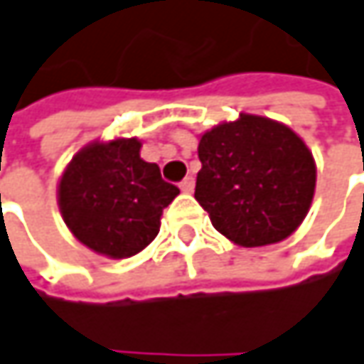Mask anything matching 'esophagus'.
<instances>
[{"mask_svg": "<svg viewBox=\"0 0 364 364\" xmlns=\"http://www.w3.org/2000/svg\"><path fill=\"white\" fill-rule=\"evenodd\" d=\"M179 187H181V191L189 193V191H193V187H196V179H193V177H185V179L179 183Z\"/></svg>", "mask_w": 364, "mask_h": 364, "instance_id": "esophagus-1", "label": "esophagus"}]
</instances>
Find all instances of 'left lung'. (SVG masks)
Returning <instances> with one entry per match:
<instances>
[{
	"label": "left lung",
	"instance_id": "8db88e82",
	"mask_svg": "<svg viewBox=\"0 0 364 364\" xmlns=\"http://www.w3.org/2000/svg\"><path fill=\"white\" fill-rule=\"evenodd\" d=\"M196 200L218 233L254 248L285 240L311 208L313 154L285 124L242 114L200 137Z\"/></svg>",
	"mask_w": 364,
	"mask_h": 364
}]
</instances>
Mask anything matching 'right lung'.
<instances>
[{
  "label": "right lung",
  "instance_id": "obj_1",
  "mask_svg": "<svg viewBox=\"0 0 364 364\" xmlns=\"http://www.w3.org/2000/svg\"><path fill=\"white\" fill-rule=\"evenodd\" d=\"M139 148L135 137L91 144L60 179L64 223L81 244L110 258L146 248L160 231L162 210L179 193L162 179L158 164L139 158Z\"/></svg>",
  "mask_w": 364,
  "mask_h": 364
}]
</instances>
